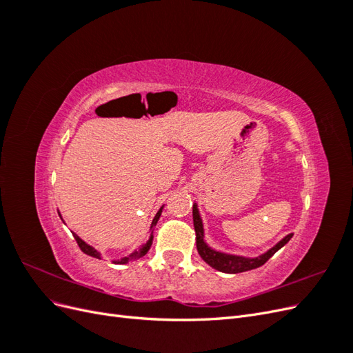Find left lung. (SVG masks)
<instances>
[{
    "mask_svg": "<svg viewBox=\"0 0 353 353\" xmlns=\"http://www.w3.org/2000/svg\"><path fill=\"white\" fill-rule=\"evenodd\" d=\"M193 222H194V230H196V244H197V252L200 254V258L205 261L212 268H215L216 271L225 272V274H239V272H245L254 268H259L266 261L279 252L283 245H285L290 239L293 237V234H287L285 237H283L275 245H272L271 249L266 252L261 253L259 256H253V258H249V256H243V254H236V253H227V252H221L210 248V245L205 240V227H203V221L200 216V212L197 208V203H193Z\"/></svg>",
    "mask_w": 353,
    "mask_h": 353,
    "instance_id": "left-lung-1",
    "label": "left lung"
}]
</instances>
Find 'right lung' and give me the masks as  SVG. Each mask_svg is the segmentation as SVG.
Returning a JSON list of instances; mask_svg holds the SVG:
<instances>
[{"label":"right lung","mask_w":353,"mask_h":353,"mask_svg":"<svg viewBox=\"0 0 353 353\" xmlns=\"http://www.w3.org/2000/svg\"><path fill=\"white\" fill-rule=\"evenodd\" d=\"M162 210H163V206L160 208L159 210H157V213H156V216L153 218V222H152V227H150V237H148V240L141 245L140 249H137V250H134L132 253H130V254H126V256H123V258H121V259H116V261H113L114 263H128V262H135L137 259H140V258H143V256H145L147 254V252L150 250V248H152V244H153V231H154V227H156V223H157V221H159V218H160V215H162ZM59 216L61 218V215H60V212H59ZM61 221H63V218H61ZM65 222V221H63ZM73 234V237H74V240H77V243H78V245H79V249L85 253V254H88V256H92V258H97V259H101V253L99 252V250H95L92 245H90L88 243H85L79 236H77V234L74 232H72Z\"/></svg>","instance_id":"1"}]
</instances>
